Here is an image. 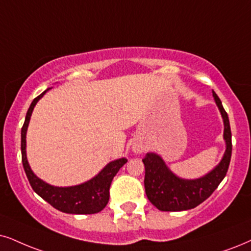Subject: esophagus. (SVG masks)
Masks as SVG:
<instances>
[{
    "mask_svg": "<svg viewBox=\"0 0 251 251\" xmlns=\"http://www.w3.org/2000/svg\"><path fill=\"white\" fill-rule=\"evenodd\" d=\"M135 151H141V149L138 148V149H135Z\"/></svg>",
    "mask_w": 251,
    "mask_h": 251,
    "instance_id": "obj_1",
    "label": "esophagus"
}]
</instances>
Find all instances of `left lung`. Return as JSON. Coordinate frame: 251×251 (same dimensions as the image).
Listing matches in <instances>:
<instances>
[{
    "label": "left lung",
    "instance_id": "left-lung-1",
    "mask_svg": "<svg viewBox=\"0 0 251 251\" xmlns=\"http://www.w3.org/2000/svg\"><path fill=\"white\" fill-rule=\"evenodd\" d=\"M215 103L224 118L226 151L219 166L198 179H182L168 169L163 160L154 153L142 158L145 164V190L149 201L160 211L178 212L195 208L210 197L226 176L231 157V132L227 112L213 91Z\"/></svg>",
    "mask_w": 251,
    "mask_h": 251
}]
</instances>
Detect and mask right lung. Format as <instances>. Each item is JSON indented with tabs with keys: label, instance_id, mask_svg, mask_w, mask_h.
Listing matches in <instances>:
<instances>
[{
	"label": "right lung",
	"instance_id": "right-lung-1",
	"mask_svg": "<svg viewBox=\"0 0 251 251\" xmlns=\"http://www.w3.org/2000/svg\"><path fill=\"white\" fill-rule=\"evenodd\" d=\"M46 91L47 90L34 98L33 102L31 103L26 112V117H25L24 125L22 127V162H23V167L28 182H30V185L32 186L33 191L38 193L44 201H46L56 210L71 214L98 213L105 207L107 201H109V190L113 177L116 176L120 168L127 162V160L126 158H119V160L112 161L93 179L88 180L87 183L81 184V185L69 186V188H56V186L50 185V184L38 178L32 173L27 163L26 151H25L26 140L25 139H26V129L31 115H32L33 107L38 100L45 95Z\"/></svg>",
	"mask_w": 251,
	"mask_h": 251
}]
</instances>
